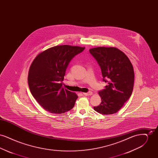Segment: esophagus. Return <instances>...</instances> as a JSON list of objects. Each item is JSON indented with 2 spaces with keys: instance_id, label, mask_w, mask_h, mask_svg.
<instances>
[{
  "instance_id": "esophagus-1",
  "label": "esophagus",
  "mask_w": 158,
  "mask_h": 158,
  "mask_svg": "<svg viewBox=\"0 0 158 158\" xmlns=\"http://www.w3.org/2000/svg\"><path fill=\"white\" fill-rule=\"evenodd\" d=\"M83 94L85 96H88V95H92V92H89L87 93H83Z\"/></svg>"
}]
</instances>
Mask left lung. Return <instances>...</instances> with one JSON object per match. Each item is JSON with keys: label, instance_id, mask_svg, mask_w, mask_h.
I'll return each mask as SVG.
<instances>
[{"label": "left lung", "instance_id": "8db88e82", "mask_svg": "<svg viewBox=\"0 0 158 158\" xmlns=\"http://www.w3.org/2000/svg\"><path fill=\"white\" fill-rule=\"evenodd\" d=\"M89 52L101 69L105 89L99 91L101 103L94 109L104 115L118 112L131 95L135 73L127 56L115 47H98Z\"/></svg>", "mask_w": 158, "mask_h": 158}]
</instances>
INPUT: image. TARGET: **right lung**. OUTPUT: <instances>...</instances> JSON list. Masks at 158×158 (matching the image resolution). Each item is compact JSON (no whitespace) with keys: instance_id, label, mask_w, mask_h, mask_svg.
Returning <instances> with one entry per match:
<instances>
[{"instance_id":"right-lung-1","label":"right lung","mask_w":158,"mask_h":158,"mask_svg":"<svg viewBox=\"0 0 158 158\" xmlns=\"http://www.w3.org/2000/svg\"><path fill=\"white\" fill-rule=\"evenodd\" d=\"M85 47L54 46L38 54L31 65L28 82L31 93L46 111L61 114L72 109L78 98L61 87L71 60Z\"/></svg>"}]
</instances>
